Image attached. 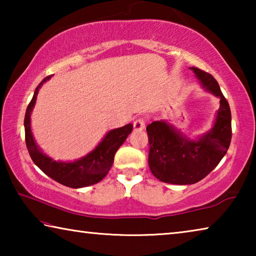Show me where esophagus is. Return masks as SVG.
Instances as JSON below:
<instances>
[{
  "label": "esophagus",
  "instance_id": "esophagus-1",
  "mask_svg": "<svg viewBox=\"0 0 256 256\" xmlns=\"http://www.w3.org/2000/svg\"><path fill=\"white\" fill-rule=\"evenodd\" d=\"M133 128L136 131H142L146 128V122L144 118H138L133 122Z\"/></svg>",
  "mask_w": 256,
  "mask_h": 256
}]
</instances>
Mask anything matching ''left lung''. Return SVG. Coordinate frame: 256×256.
I'll return each instance as SVG.
<instances>
[{
    "label": "left lung",
    "instance_id": "obj_1",
    "mask_svg": "<svg viewBox=\"0 0 256 256\" xmlns=\"http://www.w3.org/2000/svg\"><path fill=\"white\" fill-rule=\"evenodd\" d=\"M203 88L220 98L214 126L196 140L183 136L166 120L146 126L149 138V167L164 183L188 185L204 178L227 154L232 140V112L218 82L209 73L190 68Z\"/></svg>",
    "mask_w": 256,
    "mask_h": 256
}]
</instances>
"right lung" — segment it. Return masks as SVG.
Returning <instances> with one entry per match:
<instances>
[{
    "mask_svg": "<svg viewBox=\"0 0 256 256\" xmlns=\"http://www.w3.org/2000/svg\"><path fill=\"white\" fill-rule=\"evenodd\" d=\"M46 76L34 90V97L29 102L24 115V136L26 146L28 152L32 157L34 164L40 170L45 172L47 176L58 182V183L66 185L68 188H80L90 186L100 182L110 172L114 156L120 146L124 144L130 133L132 132L133 125L126 124L125 126L114 128L108 132L100 144L94 148L92 152L86 154L84 157L76 160V162H56L50 158L48 156L42 154L40 146L36 144L32 133V124H30V116L36 104L37 94L40 86L44 82L50 79Z\"/></svg>",
    "mask_w": 256,
    "mask_h": 256,
    "instance_id": "1",
    "label": "right lung"
}]
</instances>
